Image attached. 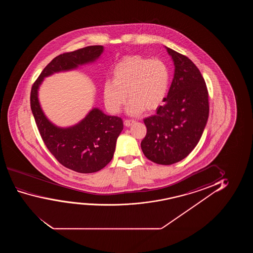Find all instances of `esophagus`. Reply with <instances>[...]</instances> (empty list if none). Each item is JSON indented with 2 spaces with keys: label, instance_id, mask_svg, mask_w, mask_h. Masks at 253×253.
I'll return each instance as SVG.
<instances>
[{
  "label": "esophagus",
  "instance_id": "1",
  "mask_svg": "<svg viewBox=\"0 0 253 253\" xmlns=\"http://www.w3.org/2000/svg\"><path fill=\"white\" fill-rule=\"evenodd\" d=\"M135 123V121H134V120H125L124 124H125V125L126 126V127H130V126L134 125Z\"/></svg>",
  "mask_w": 253,
  "mask_h": 253
}]
</instances>
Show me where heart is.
<instances>
[{
	"label": "heart",
	"mask_w": 253,
	"mask_h": 253,
	"mask_svg": "<svg viewBox=\"0 0 253 253\" xmlns=\"http://www.w3.org/2000/svg\"><path fill=\"white\" fill-rule=\"evenodd\" d=\"M112 77L113 80H105L103 84L104 104L111 113L121 111L127 97L128 114L137 116L144 110L155 111L163 104L169 87L166 64L142 56L124 58L115 66Z\"/></svg>",
	"instance_id": "1"
}]
</instances>
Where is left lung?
I'll use <instances>...</instances> for the list:
<instances>
[{"instance_id":"obj_1","label":"left lung","mask_w":253,"mask_h":253,"mask_svg":"<svg viewBox=\"0 0 253 253\" xmlns=\"http://www.w3.org/2000/svg\"><path fill=\"white\" fill-rule=\"evenodd\" d=\"M174 65L173 79L165 104L143 120L147 134L141 142L153 163L171 165L187 157L197 145L209 115L208 91L191 59L165 46Z\"/></svg>"}]
</instances>
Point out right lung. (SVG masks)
Wrapping results in <instances>:
<instances>
[{
	"label": "right lung",
	"mask_w": 253,
	"mask_h": 253,
	"mask_svg": "<svg viewBox=\"0 0 253 253\" xmlns=\"http://www.w3.org/2000/svg\"><path fill=\"white\" fill-rule=\"evenodd\" d=\"M103 52V45H90L57 56L45 66L32 86V113L43 142L59 163L78 173L97 172L111 162L117 140L124 128L123 120L93 108L76 125L59 127L42 111L39 89L46 77L95 62Z\"/></svg>",
	"instance_id": "obj_1"
}]
</instances>
